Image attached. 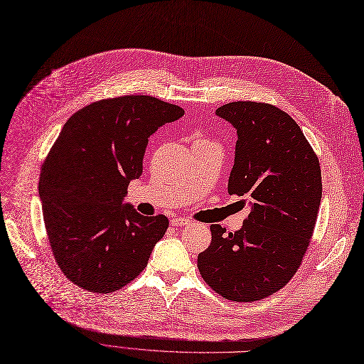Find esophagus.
Here are the masks:
<instances>
[{"label":"esophagus","mask_w":364,"mask_h":364,"mask_svg":"<svg viewBox=\"0 0 364 364\" xmlns=\"http://www.w3.org/2000/svg\"><path fill=\"white\" fill-rule=\"evenodd\" d=\"M171 225L175 228H184V226H191L192 222L189 219H184V218H173L171 220Z\"/></svg>","instance_id":"obj_1"}]
</instances>
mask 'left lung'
<instances>
[{
  "mask_svg": "<svg viewBox=\"0 0 364 364\" xmlns=\"http://www.w3.org/2000/svg\"><path fill=\"white\" fill-rule=\"evenodd\" d=\"M216 115L237 130L230 195L247 196L240 231L211 225L199 273L222 297L257 301L284 288L301 264L322 196L321 168L300 126L279 107L232 102Z\"/></svg>",
  "mask_w": 364,
  "mask_h": 364,
  "instance_id": "left-lung-1",
  "label": "left lung"
}]
</instances>
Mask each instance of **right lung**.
Instances as JSON below:
<instances>
[{
  "mask_svg": "<svg viewBox=\"0 0 364 364\" xmlns=\"http://www.w3.org/2000/svg\"><path fill=\"white\" fill-rule=\"evenodd\" d=\"M184 109L151 96L91 103L65 121L42 166L38 196L53 257L82 289H121L146 267L169 225L124 203L148 138Z\"/></svg>",
  "mask_w": 364,
  "mask_h": 364,
  "instance_id": "obj_1",
  "label": "right lung"
}]
</instances>
